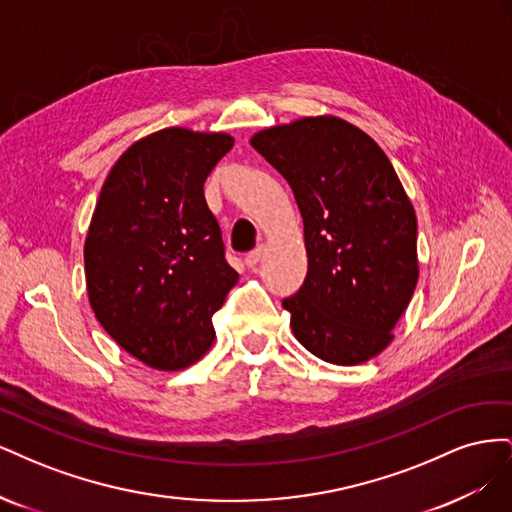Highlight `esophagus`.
<instances>
[{"label":"esophagus","mask_w":512,"mask_h":512,"mask_svg":"<svg viewBox=\"0 0 512 512\" xmlns=\"http://www.w3.org/2000/svg\"><path fill=\"white\" fill-rule=\"evenodd\" d=\"M262 252H265V250H262V247H256L254 252H250V254L245 256V265L250 267V269H254V267L258 265V262L262 260Z\"/></svg>","instance_id":"obj_1"}]
</instances>
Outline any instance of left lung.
<instances>
[{
    "label": "left lung",
    "mask_w": 512,
    "mask_h": 512,
    "mask_svg": "<svg viewBox=\"0 0 512 512\" xmlns=\"http://www.w3.org/2000/svg\"><path fill=\"white\" fill-rule=\"evenodd\" d=\"M250 145L292 188L307 277L284 299L299 344L361 365L393 342L418 282L416 213L380 145L335 115L260 130Z\"/></svg>",
    "instance_id": "8db88e82"
}]
</instances>
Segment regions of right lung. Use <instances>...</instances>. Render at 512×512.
I'll return each instance as SVG.
<instances>
[{"instance_id":"right-lung-1","label":"right lung","mask_w":512,"mask_h":512,"mask_svg":"<svg viewBox=\"0 0 512 512\" xmlns=\"http://www.w3.org/2000/svg\"><path fill=\"white\" fill-rule=\"evenodd\" d=\"M232 145L226 132L158 130L121 153L100 190L85 237L89 305L151 369L203 359L215 339L211 316L239 282L203 194Z\"/></svg>"}]
</instances>
